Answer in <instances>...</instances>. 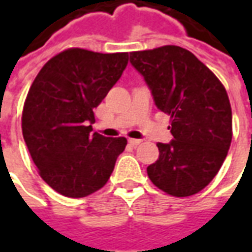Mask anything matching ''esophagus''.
Returning a JSON list of instances; mask_svg holds the SVG:
<instances>
[{"label":"esophagus","instance_id":"1","mask_svg":"<svg viewBox=\"0 0 252 252\" xmlns=\"http://www.w3.org/2000/svg\"><path fill=\"white\" fill-rule=\"evenodd\" d=\"M128 142H129V144H132V146H137V144L142 143V140H140V139H129Z\"/></svg>","mask_w":252,"mask_h":252}]
</instances>
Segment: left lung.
<instances>
[{
    "mask_svg": "<svg viewBox=\"0 0 252 252\" xmlns=\"http://www.w3.org/2000/svg\"><path fill=\"white\" fill-rule=\"evenodd\" d=\"M151 90L157 108L170 116V143L147 167L154 185L167 194L198 193L219 173L232 140V110L222 83L190 51L163 46L129 54Z\"/></svg>",
    "mask_w": 252,
    "mask_h": 252,
    "instance_id": "1",
    "label": "left lung"
}]
</instances>
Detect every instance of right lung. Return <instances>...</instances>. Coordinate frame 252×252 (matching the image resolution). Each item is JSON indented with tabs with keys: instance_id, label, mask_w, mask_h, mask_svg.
Wrapping results in <instances>:
<instances>
[{
	"instance_id": "right-lung-1",
	"label": "right lung",
	"mask_w": 252,
	"mask_h": 252,
	"mask_svg": "<svg viewBox=\"0 0 252 252\" xmlns=\"http://www.w3.org/2000/svg\"><path fill=\"white\" fill-rule=\"evenodd\" d=\"M128 64V52L70 48L43 66L23 109V136L39 174L52 189L81 198L108 182L126 137L93 131V109Z\"/></svg>"
}]
</instances>
